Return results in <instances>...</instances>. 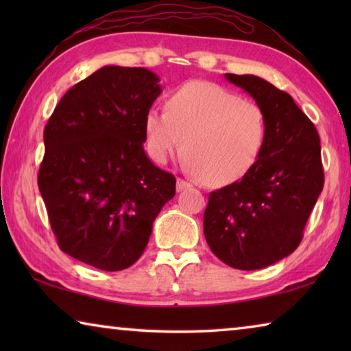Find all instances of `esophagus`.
<instances>
[{
	"label": "esophagus",
	"mask_w": 351,
	"mask_h": 351,
	"mask_svg": "<svg viewBox=\"0 0 351 351\" xmlns=\"http://www.w3.org/2000/svg\"><path fill=\"white\" fill-rule=\"evenodd\" d=\"M190 186H192V184H190L189 181L182 180V178H178V181H176V190H178V192H182V190L189 189Z\"/></svg>",
	"instance_id": "esophagus-1"
}]
</instances>
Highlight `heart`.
Returning <instances> with one entry per match:
<instances>
[{"label": "heart", "mask_w": 351, "mask_h": 351, "mask_svg": "<svg viewBox=\"0 0 351 351\" xmlns=\"http://www.w3.org/2000/svg\"><path fill=\"white\" fill-rule=\"evenodd\" d=\"M165 110L152 108L144 119L145 150L154 162H167L182 148L190 169L215 187L237 182L257 164L268 125L252 100L192 80L171 91Z\"/></svg>", "instance_id": "b5f03b06"}]
</instances>
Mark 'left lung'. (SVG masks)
<instances>
[{
	"instance_id": "left-lung-1",
	"label": "left lung",
	"mask_w": 351,
	"mask_h": 351,
	"mask_svg": "<svg viewBox=\"0 0 351 351\" xmlns=\"http://www.w3.org/2000/svg\"><path fill=\"white\" fill-rule=\"evenodd\" d=\"M224 77L260 105L268 133L254 169L209 195L204 237L226 265L254 271L288 257L300 245L324 189L320 139L288 93L257 75Z\"/></svg>"
}]
</instances>
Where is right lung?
<instances>
[{"mask_svg":"<svg viewBox=\"0 0 351 351\" xmlns=\"http://www.w3.org/2000/svg\"><path fill=\"white\" fill-rule=\"evenodd\" d=\"M162 93L145 68L104 66L64 94L45 127L38 189L63 252L102 271L132 266L175 176L144 150V119Z\"/></svg>","mask_w":351,"mask_h":351,"instance_id":"1","label":"right lung"}]
</instances>
